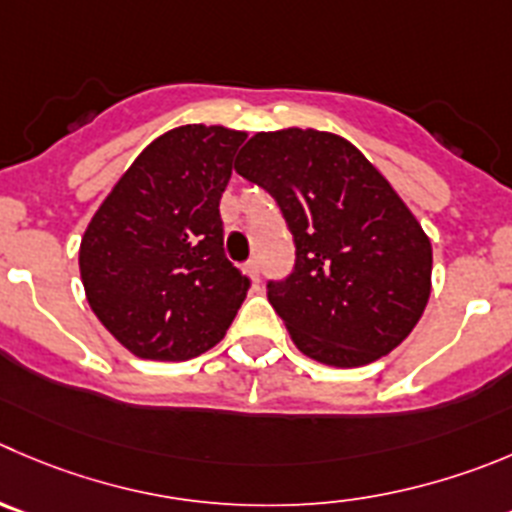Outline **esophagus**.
<instances>
[{
	"mask_svg": "<svg viewBox=\"0 0 512 512\" xmlns=\"http://www.w3.org/2000/svg\"><path fill=\"white\" fill-rule=\"evenodd\" d=\"M243 274H246L253 284H259V261H246V264H243Z\"/></svg>",
	"mask_w": 512,
	"mask_h": 512,
	"instance_id": "esophagus-1",
	"label": "esophagus"
}]
</instances>
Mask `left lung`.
<instances>
[{
	"label": "left lung",
	"mask_w": 512,
	"mask_h": 512,
	"mask_svg": "<svg viewBox=\"0 0 512 512\" xmlns=\"http://www.w3.org/2000/svg\"><path fill=\"white\" fill-rule=\"evenodd\" d=\"M236 173L269 191L296 243L269 301L301 354L352 369L405 342L432 291V243L392 183L324 130L256 133Z\"/></svg>",
	"instance_id": "8db88e82"
}]
</instances>
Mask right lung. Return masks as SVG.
I'll list each match as a JSON object with an SVG mask.
<instances>
[{"instance_id":"add662e5","label":"right lung","mask_w":512,"mask_h":512,"mask_svg":"<svg viewBox=\"0 0 512 512\" xmlns=\"http://www.w3.org/2000/svg\"><path fill=\"white\" fill-rule=\"evenodd\" d=\"M243 130L180 125L155 138L87 223V304L128 352L186 362L226 337L248 279L223 253L218 213Z\"/></svg>"}]
</instances>
